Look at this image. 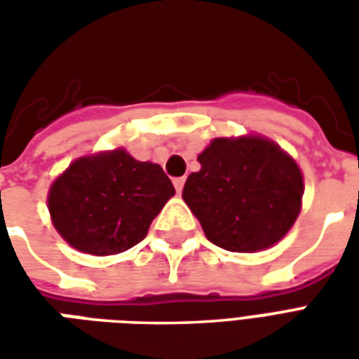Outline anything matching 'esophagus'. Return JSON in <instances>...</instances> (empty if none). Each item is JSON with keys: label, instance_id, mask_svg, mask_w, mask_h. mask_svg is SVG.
I'll return each mask as SVG.
<instances>
[{"label": "esophagus", "instance_id": "obj_1", "mask_svg": "<svg viewBox=\"0 0 359 359\" xmlns=\"http://www.w3.org/2000/svg\"><path fill=\"white\" fill-rule=\"evenodd\" d=\"M184 182H187V179H184V177H179V179H175L172 180V184H175V190H177V192H182V188H184Z\"/></svg>", "mask_w": 359, "mask_h": 359}]
</instances>
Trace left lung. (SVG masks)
<instances>
[{
    "instance_id": "left-lung-1",
    "label": "left lung",
    "mask_w": 359,
    "mask_h": 359,
    "mask_svg": "<svg viewBox=\"0 0 359 359\" xmlns=\"http://www.w3.org/2000/svg\"><path fill=\"white\" fill-rule=\"evenodd\" d=\"M182 198L208 241L229 252H257L278 242L300 213L298 165L273 142L215 138L198 156Z\"/></svg>"
}]
</instances>
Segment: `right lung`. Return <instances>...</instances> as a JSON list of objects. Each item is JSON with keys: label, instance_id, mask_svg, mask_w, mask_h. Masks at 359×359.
<instances>
[{"label": "right lung", "instance_id": "add662e5", "mask_svg": "<svg viewBox=\"0 0 359 359\" xmlns=\"http://www.w3.org/2000/svg\"><path fill=\"white\" fill-rule=\"evenodd\" d=\"M175 194L171 179L125 149L76 159L50 190L53 225L73 248L109 256L133 248Z\"/></svg>", "mask_w": 359, "mask_h": 359}]
</instances>
